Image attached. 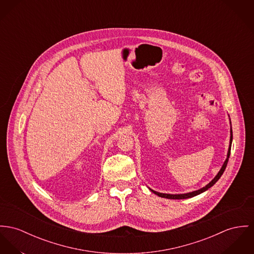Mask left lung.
Masks as SVG:
<instances>
[{
    "label": "left lung",
    "mask_w": 254,
    "mask_h": 254,
    "mask_svg": "<svg viewBox=\"0 0 254 254\" xmlns=\"http://www.w3.org/2000/svg\"><path fill=\"white\" fill-rule=\"evenodd\" d=\"M229 121H230V119H229ZM230 126H231V121H230ZM232 139H233V134H232V127H230V141H229V147H228V152H227V156H226V159H225V161L223 162V164H222V166H221V168H220V170L218 171V173L215 175V178L208 184V185H206L205 187H203L202 189H200V190H194V191H191V192H187V193H181V194H170V193H161V192H158V191H156V190H152V189H150V190L152 191V192H154L155 194H156L157 196H159V197H163V198H167V199H187V198H191V197H194L196 195H199V194H201V193H203V192H205L206 190H208L210 188H212L214 185H215V183L219 180V178L221 177V175L223 174V172H224V170H225V168H226V165H227V162H228V158H229V156H230V151H231V145H232Z\"/></svg>",
    "instance_id": "obj_1"
}]
</instances>
